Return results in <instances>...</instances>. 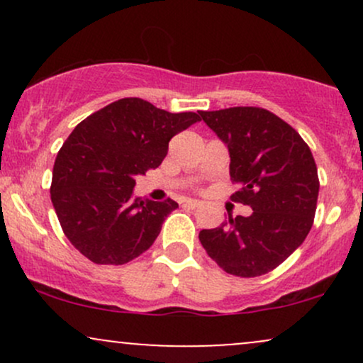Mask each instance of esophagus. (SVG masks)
<instances>
[{
	"label": "esophagus",
	"mask_w": 363,
	"mask_h": 363,
	"mask_svg": "<svg viewBox=\"0 0 363 363\" xmlns=\"http://www.w3.org/2000/svg\"><path fill=\"white\" fill-rule=\"evenodd\" d=\"M184 205H186L187 208H193V210H194V208H199V206H201V203H199L198 199H186Z\"/></svg>",
	"instance_id": "esophagus-1"
}]
</instances>
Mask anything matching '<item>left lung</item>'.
Here are the masks:
<instances>
[{"mask_svg":"<svg viewBox=\"0 0 363 363\" xmlns=\"http://www.w3.org/2000/svg\"><path fill=\"white\" fill-rule=\"evenodd\" d=\"M199 116L228 148L230 179L239 187L232 201L252 210L201 230L199 242L223 272L261 277L309 234L319 194L314 157L290 124L261 107L199 111Z\"/></svg>","mask_w":363,"mask_h":363,"instance_id":"left-lung-1","label":"left lung"}]
</instances>
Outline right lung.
I'll return each instance as SVG.
<instances>
[{
  "instance_id": "add662e5",
  "label": "right lung",
  "mask_w": 363,
  "mask_h": 363,
  "mask_svg": "<svg viewBox=\"0 0 363 363\" xmlns=\"http://www.w3.org/2000/svg\"><path fill=\"white\" fill-rule=\"evenodd\" d=\"M128 97L83 119L52 169L51 201L68 240L97 264H126L155 242L174 199L133 198L135 177L162 164L169 141L198 123Z\"/></svg>"
}]
</instances>
